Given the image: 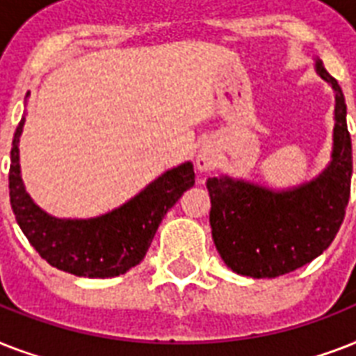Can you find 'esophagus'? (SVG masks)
<instances>
[{
    "label": "esophagus",
    "instance_id": "34e87169",
    "mask_svg": "<svg viewBox=\"0 0 356 356\" xmlns=\"http://www.w3.org/2000/svg\"><path fill=\"white\" fill-rule=\"evenodd\" d=\"M212 164H214V153L211 149L203 147L200 151V155H197V168L200 170H211Z\"/></svg>",
    "mask_w": 356,
    "mask_h": 356
}]
</instances>
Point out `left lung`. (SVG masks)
<instances>
[{
	"label": "left lung",
	"mask_w": 356,
	"mask_h": 356,
	"mask_svg": "<svg viewBox=\"0 0 356 356\" xmlns=\"http://www.w3.org/2000/svg\"><path fill=\"white\" fill-rule=\"evenodd\" d=\"M316 70L337 94L334 147L325 172L290 192L229 177L207 181L212 238L223 262L240 275L279 277L309 264L331 245L346 216L353 173L346 99L323 64Z\"/></svg>",
	"instance_id": "1"
}]
</instances>
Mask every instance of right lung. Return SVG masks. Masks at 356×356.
<instances>
[{"label": "right lung", "instance_id": "add662e5", "mask_svg": "<svg viewBox=\"0 0 356 356\" xmlns=\"http://www.w3.org/2000/svg\"><path fill=\"white\" fill-rule=\"evenodd\" d=\"M22 127L24 118L14 133L8 170L14 216L42 259L57 270L77 277L107 279L138 264L149 249L162 218L194 184V168L186 162L161 175L136 197L105 216L92 220L51 218L31 201L19 179L18 138Z\"/></svg>", "mask_w": 356, "mask_h": 356}]
</instances>
